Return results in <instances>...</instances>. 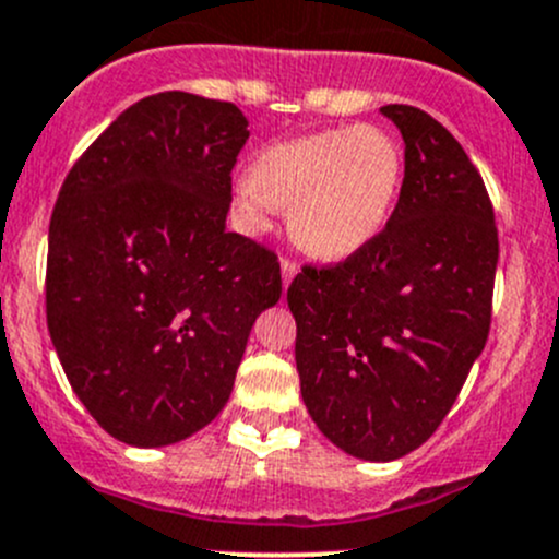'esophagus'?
<instances>
[{
	"label": "esophagus",
	"instance_id": "1",
	"mask_svg": "<svg viewBox=\"0 0 559 559\" xmlns=\"http://www.w3.org/2000/svg\"><path fill=\"white\" fill-rule=\"evenodd\" d=\"M281 275H284V286H289V281L297 275V262L295 259H281Z\"/></svg>",
	"mask_w": 559,
	"mask_h": 559
}]
</instances>
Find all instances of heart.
<instances>
[{
  "label": "heart",
  "instance_id": "b5f03b06",
  "mask_svg": "<svg viewBox=\"0 0 559 559\" xmlns=\"http://www.w3.org/2000/svg\"><path fill=\"white\" fill-rule=\"evenodd\" d=\"M403 180V154L376 127L324 129L270 143L251 175L235 183V207L248 233H264L275 207L308 253L346 259L384 229Z\"/></svg>",
  "mask_w": 559,
  "mask_h": 559
}]
</instances>
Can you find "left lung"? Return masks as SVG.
Instances as JSON below:
<instances>
[{
  "mask_svg": "<svg viewBox=\"0 0 559 559\" xmlns=\"http://www.w3.org/2000/svg\"><path fill=\"white\" fill-rule=\"evenodd\" d=\"M405 175L386 227L354 257L302 264L286 300L306 408L335 447L389 462L452 411L492 324L498 224L481 173L414 105H386Z\"/></svg>",
  "mask_w": 559,
  "mask_h": 559,
  "instance_id": "8db88e82",
  "label": "left lung"
}]
</instances>
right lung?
Wrapping results in <instances>:
<instances>
[{"instance_id":"1","label":"right lung","mask_w":559,"mask_h":559,"mask_svg":"<svg viewBox=\"0 0 559 559\" xmlns=\"http://www.w3.org/2000/svg\"><path fill=\"white\" fill-rule=\"evenodd\" d=\"M246 140L233 103L151 94L61 183L45 267L50 341L88 414L129 447L211 425L253 321L281 297L275 251L224 229Z\"/></svg>"}]
</instances>
